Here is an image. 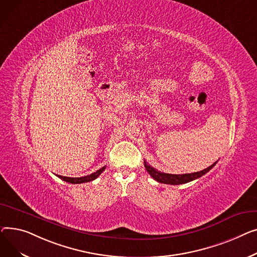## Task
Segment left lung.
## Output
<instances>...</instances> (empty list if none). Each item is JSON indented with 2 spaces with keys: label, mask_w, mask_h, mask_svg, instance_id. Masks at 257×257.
<instances>
[{
  "label": "left lung",
  "mask_w": 257,
  "mask_h": 257,
  "mask_svg": "<svg viewBox=\"0 0 257 257\" xmlns=\"http://www.w3.org/2000/svg\"><path fill=\"white\" fill-rule=\"evenodd\" d=\"M216 164L217 162H215L213 165H210L209 167L205 168L204 170H201L198 172L187 173V174H169V173H164V172L158 171L157 169L152 167V166L148 165L146 161H144V166L147 172L150 174V176H152L154 179H156L158 183L166 184V185H182V184H187L189 182H192V180L197 179L202 175H204L205 173H207Z\"/></svg>",
  "instance_id": "left-lung-1"
}]
</instances>
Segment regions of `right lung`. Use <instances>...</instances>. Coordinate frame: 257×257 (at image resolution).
I'll list each match as a JSON object with an SVG mask.
<instances>
[{
  "label": "right lung",
  "mask_w": 257,
  "mask_h": 257,
  "mask_svg": "<svg viewBox=\"0 0 257 257\" xmlns=\"http://www.w3.org/2000/svg\"><path fill=\"white\" fill-rule=\"evenodd\" d=\"M105 169V166L102 168H100L99 170H97L96 172L90 174V175H86V176H82V177H66V176H62V175H58L59 178H61L64 182H67L69 184H83V183H88V182H92L95 178H97L102 171Z\"/></svg>",
  "instance_id": "obj_1"
}]
</instances>
